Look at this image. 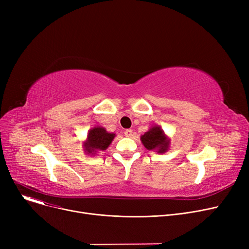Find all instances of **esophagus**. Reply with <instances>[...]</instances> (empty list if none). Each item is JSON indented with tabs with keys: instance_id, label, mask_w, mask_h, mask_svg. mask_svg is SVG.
<instances>
[{
	"instance_id": "1",
	"label": "esophagus",
	"mask_w": 249,
	"mask_h": 249,
	"mask_svg": "<svg viewBox=\"0 0 249 249\" xmlns=\"http://www.w3.org/2000/svg\"><path fill=\"white\" fill-rule=\"evenodd\" d=\"M124 134H125L126 137H132L133 136V131H132L131 129H126Z\"/></svg>"
}]
</instances>
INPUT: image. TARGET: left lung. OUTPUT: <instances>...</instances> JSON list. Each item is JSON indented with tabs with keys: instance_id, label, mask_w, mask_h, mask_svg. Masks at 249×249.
I'll list each match as a JSON object with an SVG mask.
<instances>
[{
	"instance_id": "obj_1",
	"label": "left lung",
	"mask_w": 249,
	"mask_h": 249,
	"mask_svg": "<svg viewBox=\"0 0 249 249\" xmlns=\"http://www.w3.org/2000/svg\"><path fill=\"white\" fill-rule=\"evenodd\" d=\"M142 144L148 150H156L159 153H164L169 148V139L164 134L160 126H153L141 137Z\"/></svg>"
}]
</instances>
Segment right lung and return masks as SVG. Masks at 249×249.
<instances>
[{
    "mask_svg": "<svg viewBox=\"0 0 249 249\" xmlns=\"http://www.w3.org/2000/svg\"><path fill=\"white\" fill-rule=\"evenodd\" d=\"M115 134L107 132L105 128L100 126L94 127L89 131L87 141L84 143L85 151L88 154L95 155L98 151L106 150L112 143Z\"/></svg>",
    "mask_w": 249,
    "mask_h": 249,
    "instance_id": "add662e5",
    "label": "right lung"
}]
</instances>
